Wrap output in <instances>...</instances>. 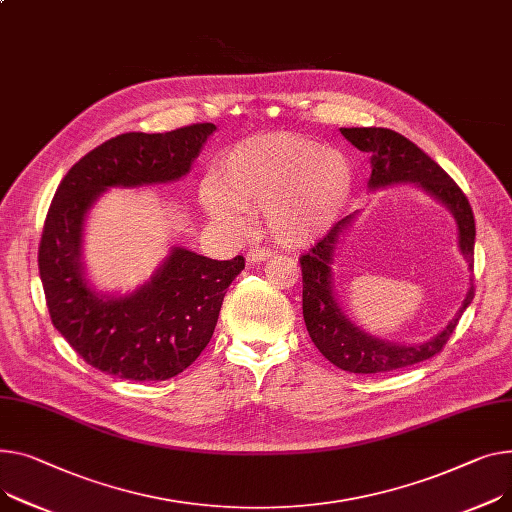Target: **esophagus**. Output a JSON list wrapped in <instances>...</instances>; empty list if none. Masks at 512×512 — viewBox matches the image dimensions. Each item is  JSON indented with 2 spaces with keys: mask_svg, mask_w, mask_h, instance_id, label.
<instances>
[{
  "mask_svg": "<svg viewBox=\"0 0 512 512\" xmlns=\"http://www.w3.org/2000/svg\"><path fill=\"white\" fill-rule=\"evenodd\" d=\"M269 257H271V251L265 249V247H251L249 253H247L249 263H259V261H265Z\"/></svg>",
  "mask_w": 512,
  "mask_h": 512,
  "instance_id": "esophagus-1",
  "label": "esophagus"
}]
</instances>
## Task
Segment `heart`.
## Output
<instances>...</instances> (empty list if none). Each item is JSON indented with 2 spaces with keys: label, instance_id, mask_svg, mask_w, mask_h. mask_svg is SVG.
<instances>
[{
  "label": "heart",
  "instance_id": "heart-1",
  "mask_svg": "<svg viewBox=\"0 0 512 512\" xmlns=\"http://www.w3.org/2000/svg\"><path fill=\"white\" fill-rule=\"evenodd\" d=\"M352 189L354 170L342 152L296 133H267L230 148L199 199L232 230H245L249 214L265 212L276 243L306 247L335 224Z\"/></svg>",
  "mask_w": 512,
  "mask_h": 512
}]
</instances>
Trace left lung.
I'll return each mask as SVG.
<instances>
[{
    "mask_svg": "<svg viewBox=\"0 0 512 512\" xmlns=\"http://www.w3.org/2000/svg\"><path fill=\"white\" fill-rule=\"evenodd\" d=\"M344 138L370 156L368 187L379 189L395 183H414L428 191L432 197L445 203L453 212L459 228V247L473 271V245H475V220L467 195L461 187L442 170L428 154H424L414 142L403 138L401 133L385 127H342ZM354 216H346L315 243L304 255H300L302 267V315L311 339L319 352L337 368L356 374L391 372L428 360L442 352L453 335L461 315L473 300V276L469 278V290L457 315L449 321L436 337L426 344L397 346L383 342L360 331L344 313L333 294L331 263L333 253L342 234Z\"/></svg>",
    "mask_w": 512,
    "mask_h": 512,
    "instance_id": "8db88e82",
    "label": "left lung"
}]
</instances>
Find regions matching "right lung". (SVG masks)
Instances as JSON below:
<instances>
[{"label":"right lung","instance_id":"obj_1","mask_svg":"<svg viewBox=\"0 0 512 512\" xmlns=\"http://www.w3.org/2000/svg\"><path fill=\"white\" fill-rule=\"evenodd\" d=\"M214 123L168 133H123L78 160L49 206L39 271L55 329L90 366L127 381L177 377L210 344L226 288L245 259L216 261L175 247L148 284L129 296L96 294L84 276L82 226L109 187L177 181L189 173Z\"/></svg>","mask_w":512,"mask_h":512}]
</instances>
